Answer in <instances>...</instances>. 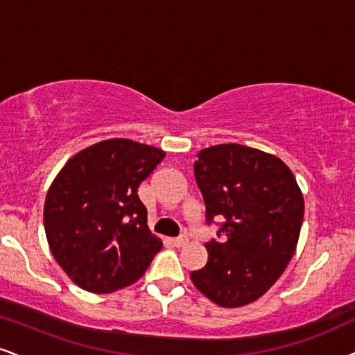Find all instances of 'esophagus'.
<instances>
[{
    "label": "esophagus",
    "mask_w": 355,
    "mask_h": 355,
    "mask_svg": "<svg viewBox=\"0 0 355 355\" xmlns=\"http://www.w3.org/2000/svg\"><path fill=\"white\" fill-rule=\"evenodd\" d=\"M189 242V239H187V235H179V237L173 239V243L176 245V247H184V245Z\"/></svg>",
    "instance_id": "1"
}]
</instances>
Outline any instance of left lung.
<instances>
[{
    "label": "left lung",
    "instance_id": "obj_1",
    "mask_svg": "<svg viewBox=\"0 0 355 355\" xmlns=\"http://www.w3.org/2000/svg\"><path fill=\"white\" fill-rule=\"evenodd\" d=\"M194 176L205 220L224 217L222 240L205 243L207 263L192 271L194 286L222 308L263 296L290 263L298 245L304 199L295 174L279 157L229 143L198 153Z\"/></svg>",
    "mask_w": 355,
    "mask_h": 355
}]
</instances>
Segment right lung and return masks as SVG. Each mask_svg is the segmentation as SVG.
Segmentation results:
<instances>
[{
  "mask_svg": "<svg viewBox=\"0 0 355 355\" xmlns=\"http://www.w3.org/2000/svg\"><path fill=\"white\" fill-rule=\"evenodd\" d=\"M164 156L133 139H105L72 156L52 181L44 202L46 237L57 263L82 290L130 286L161 250L138 187Z\"/></svg>",
  "mask_w": 355,
  "mask_h": 355,
  "instance_id": "1",
  "label": "right lung"
}]
</instances>
